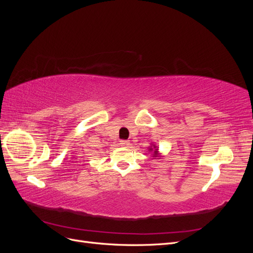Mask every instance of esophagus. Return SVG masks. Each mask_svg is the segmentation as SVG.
<instances>
[{"label": "esophagus", "instance_id": "34e87169", "mask_svg": "<svg viewBox=\"0 0 253 253\" xmlns=\"http://www.w3.org/2000/svg\"><path fill=\"white\" fill-rule=\"evenodd\" d=\"M120 144L122 145V147L127 148L128 145H129V141H127V140H120Z\"/></svg>", "mask_w": 253, "mask_h": 253}]
</instances>
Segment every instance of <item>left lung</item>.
<instances>
[{
	"mask_svg": "<svg viewBox=\"0 0 253 253\" xmlns=\"http://www.w3.org/2000/svg\"><path fill=\"white\" fill-rule=\"evenodd\" d=\"M150 150L152 151V149H150ZM154 154H157V150H155V151H154Z\"/></svg>",
	"mask_w": 253,
	"mask_h": 253,
	"instance_id": "1",
	"label": "left lung"
}]
</instances>
